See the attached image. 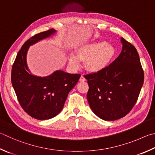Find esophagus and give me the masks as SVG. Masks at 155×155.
<instances>
[{
    "label": "esophagus",
    "mask_w": 155,
    "mask_h": 155,
    "mask_svg": "<svg viewBox=\"0 0 155 155\" xmlns=\"http://www.w3.org/2000/svg\"><path fill=\"white\" fill-rule=\"evenodd\" d=\"M79 81H81V82H83V81H85L86 79H85V77H84L83 75H81V77H80Z\"/></svg>",
    "instance_id": "34e87169"
}]
</instances>
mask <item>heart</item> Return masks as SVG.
Segmentation results:
<instances>
[{
    "instance_id": "1",
    "label": "heart",
    "mask_w": 155,
    "mask_h": 155,
    "mask_svg": "<svg viewBox=\"0 0 155 155\" xmlns=\"http://www.w3.org/2000/svg\"><path fill=\"white\" fill-rule=\"evenodd\" d=\"M115 54V49L106 41H99L81 46L77 55H70V65L75 69L80 66V60H86V66L92 72H98L105 68Z\"/></svg>"
}]
</instances>
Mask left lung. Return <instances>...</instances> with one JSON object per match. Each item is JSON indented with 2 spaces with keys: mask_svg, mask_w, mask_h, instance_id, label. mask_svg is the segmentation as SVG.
Returning <instances> with one entry per match:
<instances>
[{
  "mask_svg": "<svg viewBox=\"0 0 155 155\" xmlns=\"http://www.w3.org/2000/svg\"><path fill=\"white\" fill-rule=\"evenodd\" d=\"M119 57L97 72L84 75L89 85L87 97L90 108L104 120L126 116L136 104L144 83V70L137 50L121 38Z\"/></svg>",
  "mask_w": 155,
  "mask_h": 155,
  "instance_id": "obj_1",
  "label": "left lung"
}]
</instances>
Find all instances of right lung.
I'll return each instance as SVG.
<instances>
[{"instance_id":"obj_1","label":"right lung","mask_w":155,"mask_h":155,"mask_svg":"<svg viewBox=\"0 0 155 155\" xmlns=\"http://www.w3.org/2000/svg\"><path fill=\"white\" fill-rule=\"evenodd\" d=\"M55 32L54 29H50L25 42L11 70V83L19 104L28 114L38 120L51 119L60 113L69 92L81 77L80 74H68L61 70L46 77H36L28 72L26 53L29 47Z\"/></svg>"}]
</instances>
